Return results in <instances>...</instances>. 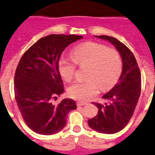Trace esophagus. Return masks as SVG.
Returning a JSON list of instances; mask_svg holds the SVG:
<instances>
[{
    "label": "esophagus",
    "instance_id": "1",
    "mask_svg": "<svg viewBox=\"0 0 155 155\" xmlns=\"http://www.w3.org/2000/svg\"><path fill=\"white\" fill-rule=\"evenodd\" d=\"M86 103H85V102H81V101L77 102V106L78 107L84 106V105H86Z\"/></svg>",
    "mask_w": 155,
    "mask_h": 155
}]
</instances>
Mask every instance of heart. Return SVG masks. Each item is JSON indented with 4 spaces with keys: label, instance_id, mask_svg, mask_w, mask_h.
Here are the masks:
<instances>
[{
    "label": "heart",
    "instance_id": "b5f03b06",
    "mask_svg": "<svg viewBox=\"0 0 155 155\" xmlns=\"http://www.w3.org/2000/svg\"><path fill=\"white\" fill-rule=\"evenodd\" d=\"M78 64L88 66L87 81H77L68 89L71 98L86 101L101 90H108L117 82L120 77L123 62L116 49L95 42H87L74 48L73 57L62 56L58 68L65 81H71L76 74Z\"/></svg>",
    "mask_w": 155,
    "mask_h": 155
}]
</instances>
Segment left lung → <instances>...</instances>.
I'll return each instance as SVG.
<instances>
[{"label":"left lung","mask_w":155,"mask_h":155,"mask_svg":"<svg viewBox=\"0 0 155 155\" xmlns=\"http://www.w3.org/2000/svg\"><path fill=\"white\" fill-rule=\"evenodd\" d=\"M96 37L108 40L116 47L122 57L123 69L118 83L103 96L107 103L105 105L94 103L99 111L88 120V124L99 133L116 134L126 126L134 115L141 94V72L135 56L124 44L107 35Z\"/></svg>","instance_id":"obj_1"}]
</instances>
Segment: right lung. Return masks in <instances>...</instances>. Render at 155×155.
Returning <instances> with one entry per match:
<instances>
[{
	"mask_svg": "<svg viewBox=\"0 0 155 155\" xmlns=\"http://www.w3.org/2000/svg\"><path fill=\"white\" fill-rule=\"evenodd\" d=\"M75 35H49L26 51L14 74V94L25 123L36 134L51 135L66 125L69 111L77 108L71 99L52 104L64 92L59 72L61 53L70 44L81 39Z\"/></svg>",
	"mask_w": 155,
	"mask_h": 155,
	"instance_id": "add662e5",
	"label": "right lung"
}]
</instances>
